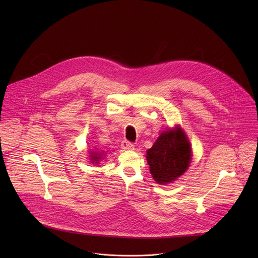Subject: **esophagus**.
<instances>
[{
  "instance_id": "34e87169",
  "label": "esophagus",
  "mask_w": 258,
  "mask_h": 258,
  "mask_svg": "<svg viewBox=\"0 0 258 258\" xmlns=\"http://www.w3.org/2000/svg\"><path fill=\"white\" fill-rule=\"evenodd\" d=\"M121 148L123 150H133L134 149V144L124 140L121 142Z\"/></svg>"
}]
</instances>
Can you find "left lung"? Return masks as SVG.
Here are the masks:
<instances>
[{"mask_svg": "<svg viewBox=\"0 0 258 258\" xmlns=\"http://www.w3.org/2000/svg\"><path fill=\"white\" fill-rule=\"evenodd\" d=\"M147 162L157 183L174 181L186 172L191 158L190 142L179 126L162 132L152 148L147 150Z\"/></svg>", "mask_w": 258, "mask_h": 258, "instance_id": "obj_1", "label": "left lung"}]
</instances>
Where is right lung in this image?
<instances>
[{"label":"right lung","instance_id":"obj_1","mask_svg":"<svg viewBox=\"0 0 258 258\" xmlns=\"http://www.w3.org/2000/svg\"><path fill=\"white\" fill-rule=\"evenodd\" d=\"M104 153H101V152H91V155H90V159L92 161V163H99V161L103 158Z\"/></svg>","mask_w":258,"mask_h":258}]
</instances>
